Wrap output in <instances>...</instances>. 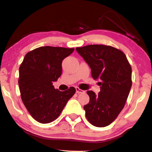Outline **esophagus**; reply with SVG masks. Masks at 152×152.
<instances>
[{"mask_svg":"<svg viewBox=\"0 0 152 152\" xmlns=\"http://www.w3.org/2000/svg\"><path fill=\"white\" fill-rule=\"evenodd\" d=\"M76 93H78V94H81V93H84V91H83V90L80 89L79 87H76Z\"/></svg>","mask_w":152,"mask_h":152,"instance_id":"esophagus-1","label":"esophagus"}]
</instances>
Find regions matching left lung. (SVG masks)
<instances>
[{
	"instance_id": "obj_1",
	"label": "left lung",
	"mask_w": 152,
	"mask_h": 152,
	"mask_svg": "<svg viewBox=\"0 0 152 152\" xmlns=\"http://www.w3.org/2000/svg\"><path fill=\"white\" fill-rule=\"evenodd\" d=\"M76 51L91 68V76L99 80L100 91H87L89 102L84 106L88 121L96 127H105L115 120L132 86L131 66L126 55L113 47L89 45Z\"/></svg>"
}]
</instances>
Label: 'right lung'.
Returning a JSON list of instances; mask_svg holds the SVG:
<instances>
[{
    "label": "right lung",
    "instance_id": "right-lung-1",
    "mask_svg": "<svg viewBox=\"0 0 152 152\" xmlns=\"http://www.w3.org/2000/svg\"><path fill=\"white\" fill-rule=\"evenodd\" d=\"M73 50V48L45 46L25 56L19 68L20 93L26 110L37 122L49 123L57 119L76 92L73 86L61 91L53 85L61 76L63 59Z\"/></svg>",
    "mask_w": 152,
    "mask_h": 152
}]
</instances>
